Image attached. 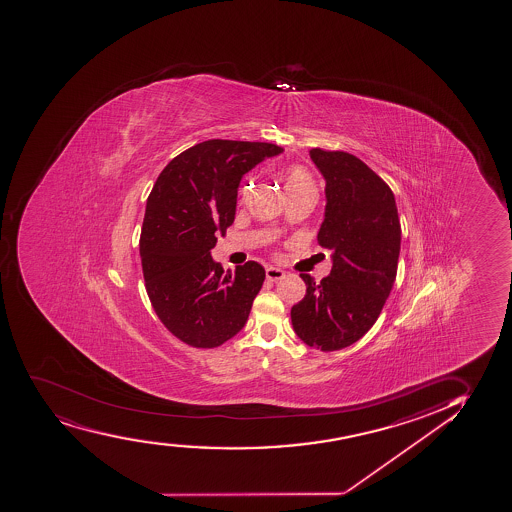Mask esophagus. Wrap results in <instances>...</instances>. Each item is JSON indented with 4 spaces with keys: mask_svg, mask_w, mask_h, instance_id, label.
<instances>
[{
    "mask_svg": "<svg viewBox=\"0 0 512 512\" xmlns=\"http://www.w3.org/2000/svg\"><path fill=\"white\" fill-rule=\"evenodd\" d=\"M266 278L271 280V282H278V280L285 278V273H283V270H280V268L270 266V268H266Z\"/></svg>",
    "mask_w": 512,
    "mask_h": 512,
    "instance_id": "34e87169",
    "label": "esophagus"
}]
</instances>
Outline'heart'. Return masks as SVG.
I'll list each match as a JSON object with an SVG mask.
<instances>
[{
  "mask_svg": "<svg viewBox=\"0 0 512 512\" xmlns=\"http://www.w3.org/2000/svg\"><path fill=\"white\" fill-rule=\"evenodd\" d=\"M283 184H285L287 193H292L297 189L314 188L311 174L300 165H290L283 171Z\"/></svg>",
  "mask_w": 512,
  "mask_h": 512,
  "instance_id": "1",
  "label": "heart"
}]
</instances>
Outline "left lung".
I'll return each instance as SVG.
<instances>
[{"mask_svg":"<svg viewBox=\"0 0 512 512\" xmlns=\"http://www.w3.org/2000/svg\"><path fill=\"white\" fill-rule=\"evenodd\" d=\"M309 155L326 179L318 244L333 253V268L319 283L300 275L306 297L290 318L306 345L335 352L359 341L386 304L398 270L400 217L391 188L355 155L323 148Z\"/></svg>","mask_w":512,"mask_h":512,"instance_id":"obj_1","label":"left lung"}]
</instances>
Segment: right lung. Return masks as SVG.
Instances as JSON below:
<instances>
[{
	"label": "right lung",
	"instance_id": "obj_1",
	"mask_svg": "<svg viewBox=\"0 0 512 512\" xmlns=\"http://www.w3.org/2000/svg\"><path fill=\"white\" fill-rule=\"evenodd\" d=\"M282 152L263 141H203L165 165L148 194L140 234L145 288L162 324L189 347H220L249 318L265 268L247 261L225 273L210 249L234 224L241 177Z\"/></svg>",
	"mask_w": 512,
	"mask_h": 512
}]
</instances>
